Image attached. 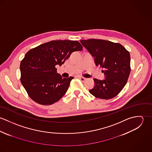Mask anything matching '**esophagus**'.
I'll return each mask as SVG.
<instances>
[{"label":"esophagus","mask_w":152,"mask_h":152,"mask_svg":"<svg viewBox=\"0 0 152 152\" xmlns=\"http://www.w3.org/2000/svg\"><path fill=\"white\" fill-rule=\"evenodd\" d=\"M78 78L81 81H83V82H84V81L86 80V78L83 77H78Z\"/></svg>","instance_id":"34e87169"}]
</instances>
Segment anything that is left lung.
I'll use <instances>...</instances> for the list:
<instances>
[{
	"mask_svg": "<svg viewBox=\"0 0 152 152\" xmlns=\"http://www.w3.org/2000/svg\"><path fill=\"white\" fill-rule=\"evenodd\" d=\"M95 58L96 66L104 70L106 78H94L95 86L89 92L95 98L109 99L118 95L128 82L130 72L129 52L121 44L101 39L81 40Z\"/></svg>",
	"mask_w": 152,
	"mask_h": 152,
	"instance_id": "left-lung-1",
	"label": "left lung"
}]
</instances>
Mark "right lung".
<instances>
[{
  "mask_svg": "<svg viewBox=\"0 0 152 152\" xmlns=\"http://www.w3.org/2000/svg\"><path fill=\"white\" fill-rule=\"evenodd\" d=\"M83 48L78 41L53 40L30 50L20 65V81L29 97L43 105L59 101L74 77L63 78L56 66L62 65L72 52Z\"/></svg>",
  "mask_w": 152,
  "mask_h": 152,
  "instance_id": "1",
  "label": "right lung"
}]
</instances>
